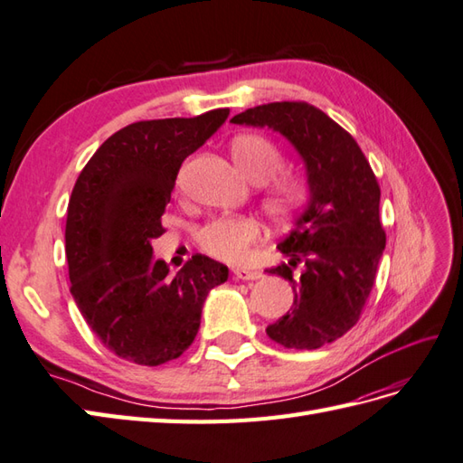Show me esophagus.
<instances>
[{
  "instance_id": "obj_1",
  "label": "esophagus",
  "mask_w": 463,
  "mask_h": 463,
  "mask_svg": "<svg viewBox=\"0 0 463 463\" xmlns=\"http://www.w3.org/2000/svg\"><path fill=\"white\" fill-rule=\"evenodd\" d=\"M232 274L236 280H258V278H262V272L250 270V268H234Z\"/></svg>"
}]
</instances>
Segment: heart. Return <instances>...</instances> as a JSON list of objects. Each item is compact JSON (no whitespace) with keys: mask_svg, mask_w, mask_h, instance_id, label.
<instances>
[{"mask_svg":"<svg viewBox=\"0 0 463 463\" xmlns=\"http://www.w3.org/2000/svg\"><path fill=\"white\" fill-rule=\"evenodd\" d=\"M231 154L244 177L252 183H264L260 201L272 219L288 221L307 205L311 191L302 175L286 174L271 178L284 167V156L270 139L258 134L236 136L231 142ZM262 232L260 221L250 214H221L197 231V244L203 252L221 262L239 264L249 258Z\"/></svg>","mask_w":463,"mask_h":463,"instance_id":"b5f03b06","label":"heart"}]
</instances>
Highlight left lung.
I'll return each mask as SVG.
<instances>
[{
	"instance_id": "obj_1",
	"label": "left lung",
	"mask_w": 463,
	"mask_h": 463,
	"mask_svg": "<svg viewBox=\"0 0 463 463\" xmlns=\"http://www.w3.org/2000/svg\"><path fill=\"white\" fill-rule=\"evenodd\" d=\"M232 124L268 126L304 157L309 203L278 244L289 262L268 268L294 288V306L268 337L286 349H319L357 324L386 244L381 187L353 136L307 102H270L236 114ZM302 263L305 270L293 276Z\"/></svg>"
}]
</instances>
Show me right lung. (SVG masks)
<instances>
[{
	"label": "right lung",
	"instance_id": "add662e5",
	"mask_svg": "<svg viewBox=\"0 0 463 463\" xmlns=\"http://www.w3.org/2000/svg\"><path fill=\"white\" fill-rule=\"evenodd\" d=\"M227 116L134 122L96 149L74 183L64 229L71 294L116 357L146 367L177 359L197 335L211 288L227 282L229 268L209 256H191L169 276L152 254L183 159Z\"/></svg>",
	"mask_w": 463,
	"mask_h": 463
}]
</instances>
